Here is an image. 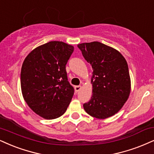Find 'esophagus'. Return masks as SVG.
Segmentation results:
<instances>
[{"label": "esophagus", "instance_id": "obj_1", "mask_svg": "<svg viewBox=\"0 0 154 154\" xmlns=\"http://www.w3.org/2000/svg\"><path fill=\"white\" fill-rule=\"evenodd\" d=\"M81 89V86H75V90L76 92H79Z\"/></svg>", "mask_w": 154, "mask_h": 154}]
</instances>
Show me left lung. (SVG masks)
I'll return each instance as SVG.
<instances>
[{
	"instance_id": "left-lung-1",
	"label": "left lung",
	"mask_w": 154,
	"mask_h": 154,
	"mask_svg": "<svg viewBox=\"0 0 154 154\" xmlns=\"http://www.w3.org/2000/svg\"><path fill=\"white\" fill-rule=\"evenodd\" d=\"M93 68V94L83 104L88 114L105 119L118 113L128 100L131 79L128 64L120 52L98 41L78 45Z\"/></svg>"
}]
</instances>
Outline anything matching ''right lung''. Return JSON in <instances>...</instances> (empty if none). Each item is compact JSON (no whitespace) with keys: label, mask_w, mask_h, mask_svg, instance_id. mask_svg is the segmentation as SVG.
Wrapping results in <instances>:
<instances>
[{"label":"right lung","mask_w":154,"mask_h":154,"mask_svg":"<svg viewBox=\"0 0 154 154\" xmlns=\"http://www.w3.org/2000/svg\"><path fill=\"white\" fill-rule=\"evenodd\" d=\"M73 50V45L62 41H50L33 49L23 63V96L43 119L60 117L71 103L74 88L68 81L66 65Z\"/></svg>","instance_id":"add662e5"}]
</instances>
